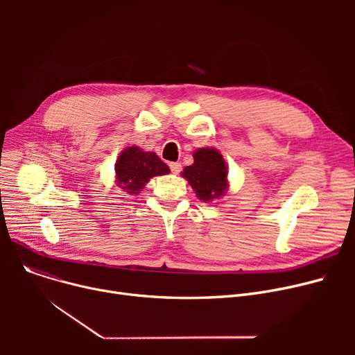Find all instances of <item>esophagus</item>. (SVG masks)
Instances as JSON below:
<instances>
[{
    "instance_id": "1",
    "label": "esophagus",
    "mask_w": 355,
    "mask_h": 355,
    "mask_svg": "<svg viewBox=\"0 0 355 355\" xmlns=\"http://www.w3.org/2000/svg\"><path fill=\"white\" fill-rule=\"evenodd\" d=\"M170 168H171L173 174H178V173L181 171V164H180V162H171V164H170Z\"/></svg>"
}]
</instances>
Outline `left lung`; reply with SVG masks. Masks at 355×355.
Here are the masks:
<instances>
[{
  "mask_svg": "<svg viewBox=\"0 0 355 355\" xmlns=\"http://www.w3.org/2000/svg\"><path fill=\"white\" fill-rule=\"evenodd\" d=\"M194 164L185 166L182 177L189 181L197 197L204 202L218 200L226 194L227 164L216 148H200L193 154Z\"/></svg>",
  "mask_w": 355,
  "mask_h": 355,
  "instance_id": "8db88e82",
  "label": "left lung"
}]
</instances>
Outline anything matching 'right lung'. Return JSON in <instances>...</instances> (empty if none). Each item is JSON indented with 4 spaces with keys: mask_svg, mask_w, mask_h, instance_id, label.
<instances>
[{
    "mask_svg": "<svg viewBox=\"0 0 355 355\" xmlns=\"http://www.w3.org/2000/svg\"><path fill=\"white\" fill-rule=\"evenodd\" d=\"M168 173L170 168L155 153L142 151L134 145L125 148L119 154L115 164V182L125 194L135 196L153 177Z\"/></svg>",
    "mask_w": 355,
    "mask_h": 355,
    "instance_id": "right-lung-1",
    "label": "right lung"
}]
</instances>
